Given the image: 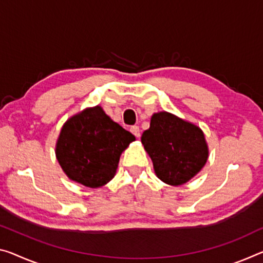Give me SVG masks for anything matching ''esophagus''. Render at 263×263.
<instances>
[{"label":"esophagus","instance_id":"esophagus-1","mask_svg":"<svg viewBox=\"0 0 263 263\" xmlns=\"http://www.w3.org/2000/svg\"><path fill=\"white\" fill-rule=\"evenodd\" d=\"M130 132H132L133 134H134L136 137H140V128L137 127V126H133V127L130 128Z\"/></svg>","mask_w":263,"mask_h":263}]
</instances>
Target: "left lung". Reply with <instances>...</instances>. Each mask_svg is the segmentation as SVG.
<instances>
[{
	"label": "left lung",
	"mask_w": 263,
	"mask_h": 263,
	"mask_svg": "<svg viewBox=\"0 0 263 263\" xmlns=\"http://www.w3.org/2000/svg\"><path fill=\"white\" fill-rule=\"evenodd\" d=\"M141 142L156 176L171 185L187 183L204 167L209 156L202 129L168 111L153 114Z\"/></svg>",
	"instance_id": "left-lung-1"
}]
</instances>
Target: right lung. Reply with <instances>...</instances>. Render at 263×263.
<instances>
[{
  "label": "right lung",
  "instance_id": "right-lung-1",
  "mask_svg": "<svg viewBox=\"0 0 263 263\" xmlns=\"http://www.w3.org/2000/svg\"><path fill=\"white\" fill-rule=\"evenodd\" d=\"M135 136L95 106L68 119L56 141L55 154L71 181L100 188L115 176L120 156Z\"/></svg>",
  "mask_w": 263,
  "mask_h": 263
}]
</instances>
